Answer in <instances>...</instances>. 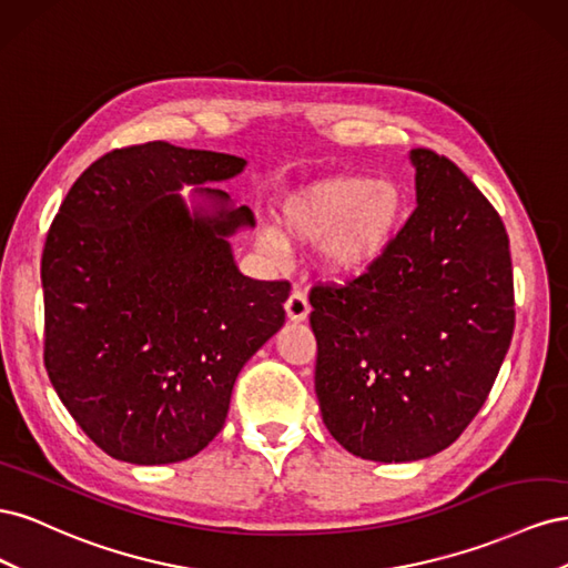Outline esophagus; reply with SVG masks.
I'll return each instance as SVG.
<instances>
[{
	"label": "esophagus",
	"instance_id": "esophagus-1",
	"mask_svg": "<svg viewBox=\"0 0 568 568\" xmlns=\"http://www.w3.org/2000/svg\"><path fill=\"white\" fill-rule=\"evenodd\" d=\"M286 317L294 320V322H301L307 317V313H311V303H307V296L303 294V291H291V296L286 298Z\"/></svg>",
	"mask_w": 568,
	"mask_h": 568
}]
</instances>
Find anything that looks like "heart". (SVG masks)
I'll return each instance as SVG.
<instances>
[{
	"label": "heart",
	"mask_w": 568,
	"mask_h": 568,
	"mask_svg": "<svg viewBox=\"0 0 568 568\" xmlns=\"http://www.w3.org/2000/svg\"><path fill=\"white\" fill-rule=\"evenodd\" d=\"M403 194L390 182L332 178L307 184L282 205L291 239L315 244L324 239V263L334 272L355 274L379 261L403 220ZM270 248L282 251L284 239L270 230Z\"/></svg>",
	"instance_id": "obj_1"
}]
</instances>
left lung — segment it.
Returning <instances> with one entry per match:
<instances>
[{
	"mask_svg": "<svg viewBox=\"0 0 568 568\" xmlns=\"http://www.w3.org/2000/svg\"><path fill=\"white\" fill-rule=\"evenodd\" d=\"M417 209L359 277L317 282L315 393L348 453L412 462L453 445L484 407L514 334L509 239L493 203L417 146Z\"/></svg>",
	"mask_w": 568,
	"mask_h": 568,
	"instance_id": "8db88e82",
	"label": "left lung"
}]
</instances>
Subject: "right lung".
<instances>
[{"instance_id":"obj_1","label":"right lung","mask_w":568,"mask_h":568,"mask_svg":"<svg viewBox=\"0 0 568 568\" xmlns=\"http://www.w3.org/2000/svg\"><path fill=\"white\" fill-rule=\"evenodd\" d=\"M244 165L168 142L113 149L75 180L47 232L44 367L78 426L120 462L203 450L227 419L236 374L284 324L291 284L244 277L227 244L253 213L222 205L192 217L173 194Z\"/></svg>"}]
</instances>
